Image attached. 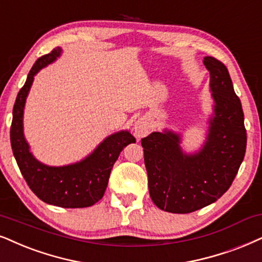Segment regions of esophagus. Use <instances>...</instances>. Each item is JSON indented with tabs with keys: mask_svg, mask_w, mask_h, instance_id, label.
Wrapping results in <instances>:
<instances>
[{
	"mask_svg": "<svg viewBox=\"0 0 262 262\" xmlns=\"http://www.w3.org/2000/svg\"><path fill=\"white\" fill-rule=\"evenodd\" d=\"M150 132V124H148L147 120L145 118H140V120L137 121V123L134 125V134L137 138H144L146 137Z\"/></svg>",
	"mask_w": 262,
	"mask_h": 262,
	"instance_id": "1",
	"label": "esophagus"
}]
</instances>
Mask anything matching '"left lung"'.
I'll return each mask as SVG.
<instances>
[{"mask_svg": "<svg viewBox=\"0 0 262 262\" xmlns=\"http://www.w3.org/2000/svg\"><path fill=\"white\" fill-rule=\"evenodd\" d=\"M203 62L210 72L215 102L203 148L185 155L180 137L169 130L141 139L151 200L169 213H192L219 200L232 185L246 155L243 108L227 68L213 57Z\"/></svg>", "mask_w": 262, "mask_h": 262, "instance_id": "obj_1", "label": "left lung"}]
</instances>
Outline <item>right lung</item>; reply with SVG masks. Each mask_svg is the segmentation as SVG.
<instances>
[{"label": "right lung", "mask_w": 262, "mask_h": 262, "mask_svg": "<svg viewBox=\"0 0 262 262\" xmlns=\"http://www.w3.org/2000/svg\"><path fill=\"white\" fill-rule=\"evenodd\" d=\"M57 47L38 58L30 70L25 84L16 95L11 125V145L16 163L26 184L39 200L61 208H85L95 204L104 196L108 178L121 151L135 142L129 132H120L105 139L92 155L76 164L48 167L39 163L31 152L23 134V112L34 76L60 55Z\"/></svg>", "instance_id": "right-lung-1"}]
</instances>
